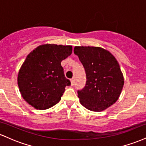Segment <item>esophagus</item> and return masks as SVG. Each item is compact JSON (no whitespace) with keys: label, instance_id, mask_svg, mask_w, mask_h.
I'll return each mask as SVG.
<instances>
[{"label":"esophagus","instance_id":"1","mask_svg":"<svg viewBox=\"0 0 146 146\" xmlns=\"http://www.w3.org/2000/svg\"><path fill=\"white\" fill-rule=\"evenodd\" d=\"M74 83H75L74 80H73V79H71V86H73V85H74Z\"/></svg>","mask_w":146,"mask_h":146}]
</instances>
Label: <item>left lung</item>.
Here are the masks:
<instances>
[{
	"label": "left lung",
	"instance_id": "left-lung-1",
	"mask_svg": "<svg viewBox=\"0 0 146 146\" xmlns=\"http://www.w3.org/2000/svg\"><path fill=\"white\" fill-rule=\"evenodd\" d=\"M86 75V86L78 90L80 104L88 110L103 111L117 101L124 84L123 73L110 52L98 46H75Z\"/></svg>",
	"mask_w": 146,
	"mask_h": 146
}]
</instances>
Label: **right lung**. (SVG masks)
Segmentation results:
<instances>
[{
  "instance_id": "add662e5",
  "label": "right lung",
  "mask_w": 146,
  "mask_h": 146,
  "mask_svg": "<svg viewBox=\"0 0 146 146\" xmlns=\"http://www.w3.org/2000/svg\"><path fill=\"white\" fill-rule=\"evenodd\" d=\"M72 46L45 44L27 56L18 74L22 97L36 109L45 110L58 104L65 87L71 85L65 78L61 62L72 53Z\"/></svg>"
}]
</instances>
